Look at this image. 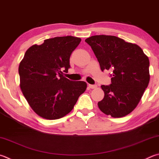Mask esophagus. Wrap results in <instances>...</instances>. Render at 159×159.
Listing matches in <instances>:
<instances>
[{
	"label": "esophagus",
	"mask_w": 159,
	"mask_h": 159,
	"mask_svg": "<svg viewBox=\"0 0 159 159\" xmlns=\"http://www.w3.org/2000/svg\"><path fill=\"white\" fill-rule=\"evenodd\" d=\"M88 87L89 88H91V89H94V88H97V85H90V84H89L88 85Z\"/></svg>",
	"instance_id": "obj_1"
}]
</instances>
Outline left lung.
<instances>
[{"mask_svg": "<svg viewBox=\"0 0 159 159\" xmlns=\"http://www.w3.org/2000/svg\"><path fill=\"white\" fill-rule=\"evenodd\" d=\"M85 41L91 47L102 71H112L111 84L102 85L104 97L98 102L99 109L115 118L131 113L149 84L148 57L139 46L115 36L94 35Z\"/></svg>", "mask_w": 159, "mask_h": 159, "instance_id": "left-lung-1", "label": "left lung"}]
</instances>
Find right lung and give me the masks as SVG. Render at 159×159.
Returning a JSON list of instances; mask_svg holds the SVG:
<instances>
[{
	"label": "right lung",
	"mask_w": 159,
	"mask_h": 159,
	"mask_svg": "<svg viewBox=\"0 0 159 159\" xmlns=\"http://www.w3.org/2000/svg\"><path fill=\"white\" fill-rule=\"evenodd\" d=\"M81 39L72 36L45 39L25 51L20 62V88L31 108L42 118L60 119L71 111L87 83L63 76L70 67L72 52Z\"/></svg>",
	"instance_id": "1"
}]
</instances>
